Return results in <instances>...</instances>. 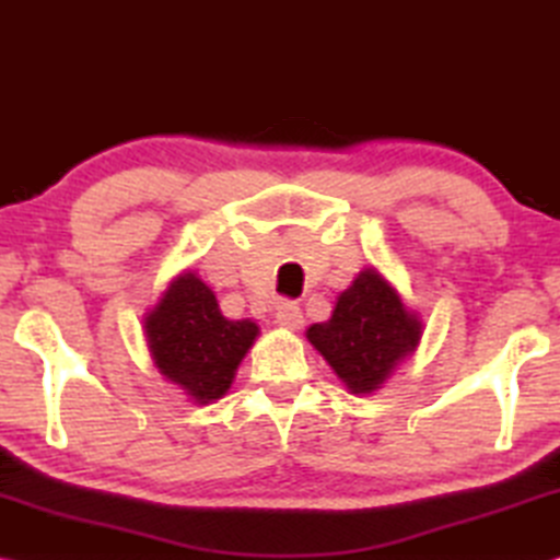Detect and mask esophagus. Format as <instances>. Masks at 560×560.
Here are the masks:
<instances>
[{
    "label": "esophagus",
    "instance_id": "1",
    "mask_svg": "<svg viewBox=\"0 0 560 560\" xmlns=\"http://www.w3.org/2000/svg\"><path fill=\"white\" fill-rule=\"evenodd\" d=\"M277 324L281 328H289V330H296L303 326V314L301 308L296 306L293 301H281L277 306Z\"/></svg>",
    "mask_w": 560,
    "mask_h": 560
}]
</instances>
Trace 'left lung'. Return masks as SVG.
<instances>
[{
    "label": "left lung",
    "mask_w": 560,
    "mask_h": 560,
    "mask_svg": "<svg viewBox=\"0 0 560 560\" xmlns=\"http://www.w3.org/2000/svg\"><path fill=\"white\" fill-rule=\"evenodd\" d=\"M420 320L375 269H365L340 293L328 324L306 336L353 393H371L420 340Z\"/></svg>",
    "instance_id": "1"
}]
</instances>
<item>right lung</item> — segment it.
Returning a JSON list of instances; mask_svg holds the SVG:
<instances>
[{
	"label": "right lung",
	"mask_w": 560,
	"mask_h": 560,
	"mask_svg": "<svg viewBox=\"0 0 560 560\" xmlns=\"http://www.w3.org/2000/svg\"><path fill=\"white\" fill-rule=\"evenodd\" d=\"M145 334L160 373L205 405L230 390L259 328L252 320H226L210 287L185 273L145 318Z\"/></svg>",
	"instance_id": "1"
}]
</instances>
